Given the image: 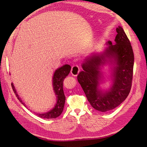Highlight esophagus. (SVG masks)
<instances>
[{
  "label": "esophagus",
  "mask_w": 147,
  "mask_h": 147,
  "mask_svg": "<svg viewBox=\"0 0 147 147\" xmlns=\"http://www.w3.org/2000/svg\"><path fill=\"white\" fill-rule=\"evenodd\" d=\"M80 70V69L78 66H77V65L73 66L72 67V69H71V74L72 75L75 76V77H76V76H77L78 74H79Z\"/></svg>",
  "instance_id": "obj_1"
}]
</instances>
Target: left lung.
Here are the masks:
<instances>
[{"mask_svg":"<svg viewBox=\"0 0 147 147\" xmlns=\"http://www.w3.org/2000/svg\"><path fill=\"white\" fill-rule=\"evenodd\" d=\"M115 44L111 41L101 54H94L86 58L77 80L87 100L95 110L105 112L118 107L130 92L133 78L134 54L131 43L123 28H116ZM109 63L113 66V84L109 90L99 87L102 80L101 67Z\"/></svg>","mask_w":147,"mask_h":147,"instance_id":"1","label":"left lung"}]
</instances>
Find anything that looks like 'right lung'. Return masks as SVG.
<instances>
[{
  "mask_svg": "<svg viewBox=\"0 0 147 147\" xmlns=\"http://www.w3.org/2000/svg\"><path fill=\"white\" fill-rule=\"evenodd\" d=\"M70 69H71V67L70 65L65 64V65H63L60 68H58L55 71L53 75V78H52V85H53L52 86H53L55 95L57 96V102L54 105V107L52 109V110L48 111V112L44 113H37L36 115L40 118L46 119L56 118L62 113L66 100V98L63 92V81L64 79L69 75ZM11 86H12L13 91L16 94L17 99L25 107H26L25 104L23 102L19 95L17 94L13 83H11Z\"/></svg>",
  "mask_w": 147,
  "mask_h": 147,
  "instance_id": "obj_1",
  "label": "right lung"
}]
</instances>
